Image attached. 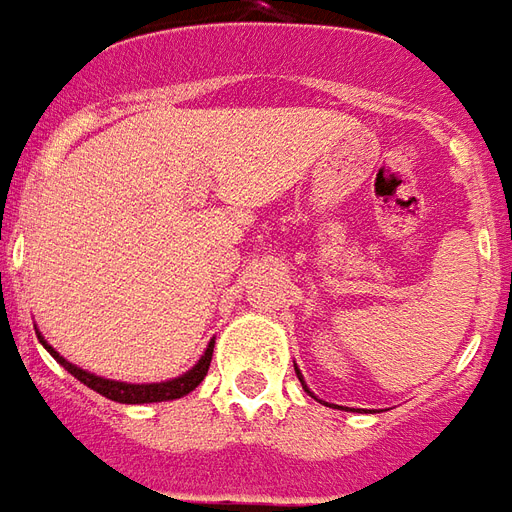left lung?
<instances>
[{
	"label": "left lung",
	"mask_w": 512,
	"mask_h": 512,
	"mask_svg": "<svg viewBox=\"0 0 512 512\" xmlns=\"http://www.w3.org/2000/svg\"><path fill=\"white\" fill-rule=\"evenodd\" d=\"M294 371H297V365H294ZM297 379H300V382H302V374H300V371H297ZM302 390H305V393H311V390H308V384H305V382H302ZM313 395V393H311ZM313 398H316V395H313Z\"/></svg>",
	"instance_id": "obj_1"
}]
</instances>
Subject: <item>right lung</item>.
Segmentation results:
<instances>
[{"label": "right lung", "instance_id": "add662e5", "mask_svg": "<svg viewBox=\"0 0 512 512\" xmlns=\"http://www.w3.org/2000/svg\"><path fill=\"white\" fill-rule=\"evenodd\" d=\"M40 343L46 346L48 354L57 360L62 368H65L67 374H73L78 382H84L87 387H92L95 393L106 395L111 401H117V404H158V401H174V398H182V395H188L190 390H196L201 382H204V376L210 371V360H212V349H215V341H210L207 346V352L201 354V360L193 368H190L188 374L177 376V379H169V382H155V384H128V382H114V379H103V376H95L84 371V368H76L73 363H67L65 357H59V352H54L46 341H43V335L37 333Z\"/></svg>", "mask_w": 512, "mask_h": 512}]
</instances>
